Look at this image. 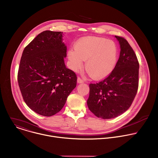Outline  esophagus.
Returning a JSON list of instances; mask_svg holds the SVG:
<instances>
[{
  "instance_id": "34e87169",
  "label": "esophagus",
  "mask_w": 158,
  "mask_h": 158,
  "mask_svg": "<svg viewBox=\"0 0 158 158\" xmlns=\"http://www.w3.org/2000/svg\"><path fill=\"white\" fill-rule=\"evenodd\" d=\"M77 81H78V83H83V82H84V80H83V79H81L80 77H78V78H77Z\"/></svg>"
}]
</instances>
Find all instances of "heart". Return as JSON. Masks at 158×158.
<instances>
[{
	"label": "heart",
	"instance_id": "b5f03b06",
	"mask_svg": "<svg viewBox=\"0 0 158 158\" xmlns=\"http://www.w3.org/2000/svg\"><path fill=\"white\" fill-rule=\"evenodd\" d=\"M72 70L77 71L82 67L83 60H86L85 69L94 79H102L111 73L117 61L115 44L104 38L89 37L80 39L75 50L68 52Z\"/></svg>",
	"mask_w": 158,
	"mask_h": 158
}]
</instances>
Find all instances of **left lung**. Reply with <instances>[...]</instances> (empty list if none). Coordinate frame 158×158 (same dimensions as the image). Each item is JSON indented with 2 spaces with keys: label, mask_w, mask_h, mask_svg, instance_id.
<instances>
[{
  "label": "left lung",
  "mask_w": 158,
  "mask_h": 158,
  "mask_svg": "<svg viewBox=\"0 0 158 158\" xmlns=\"http://www.w3.org/2000/svg\"><path fill=\"white\" fill-rule=\"evenodd\" d=\"M121 51L111 73L98 83H90L87 100L89 110L98 118H116L131 105L139 85V62L133 49L124 38L115 35Z\"/></svg>",
  "instance_id": "left-lung-1"
}]
</instances>
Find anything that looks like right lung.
<instances>
[{
  "mask_svg": "<svg viewBox=\"0 0 158 158\" xmlns=\"http://www.w3.org/2000/svg\"><path fill=\"white\" fill-rule=\"evenodd\" d=\"M62 35L61 31H42L25 47L20 61L17 80L23 99L45 116L58 113L77 86V75L65 65Z\"/></svg>",
  "mask_w": 158,
  "mask_h": 158,
  "instance_id": "1",
  "label": "right lung"
}]
</instances>
